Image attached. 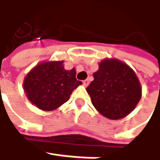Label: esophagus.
Here are the masks:
<instances>
[{"label":"esophagus","mask_w":160,"mask_h":160,"mask_svg":"<svg viewBox=\"0 0 160 160\" xmlns=\"http://www.w3.org/2000/svg\"><path fill=\"white\" fill-rule=\"evenodd\" d=\"M83 84L86 87V86H88V84H89V80L88 79H85L84 81H83Z\"/></svg>","instance_id":"1"}]
</instances>
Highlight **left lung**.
<instances>
[{
  "instance_id": "1",
  "label": "left lung",
  "mask_w": 160,
  "mask_h": 160,
  "mask_svg": "<svg viewBox=\"0 0 160 160\" xmlns=\"http://www.w3.org/2000/svg\"><path fill=\"white\" fill-rule=\"evenodd\" d=\"M93 78L86 91L97 111L108 119L128 116L142 98V85L135 72L118 58L102 59Z\"/></svg>"
}]
</instances>
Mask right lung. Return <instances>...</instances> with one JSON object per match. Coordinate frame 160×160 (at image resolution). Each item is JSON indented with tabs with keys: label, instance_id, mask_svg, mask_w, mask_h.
Instances as JSON below:
<instances>
[{
	"label": "right lung",
	"instance_id": "obj_1",
	"mask_svg": "<svg viewBox=\"0 0 160 160\" xmlns=\"http://www.w3.org/2000/svg\"><path fill=\"white\" fill-rule=\"evenodd\" d=\"M64 60L42 61L27 74L23 89L28 101L43 111L57 109L82 84L76 78V68L67 70Z\"/></svg>",
	"mask_w": 160,
	"mask_h": 160
}]
</instances>
